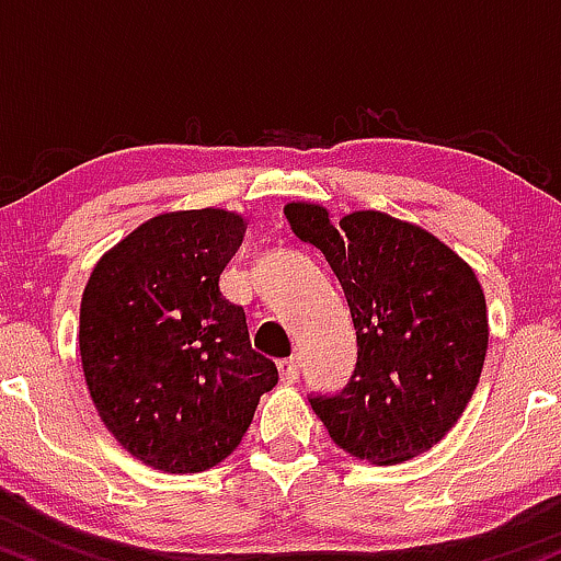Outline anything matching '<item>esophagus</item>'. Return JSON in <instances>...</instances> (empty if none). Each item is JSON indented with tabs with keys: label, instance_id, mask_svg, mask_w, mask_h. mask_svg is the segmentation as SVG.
Masks as SVG:
<instances>
[{
	"label": "esophagus",
	"instance_id": "34e87169",
	"mask_svg": "<svg viewBox=\"0 0 561 561\" xmlns=\"http://www.w3.org/2000/svg\"><path fill=\"white\" fill-rule=\"evenodd\" d=\"M278 370L283 383H294L299 379V360L297 357H283V360H278Z\"/></svg>",
	"mask_w": 561,
	"mask_h": 561
}]
</instances>
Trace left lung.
Instances as JSON below:
<instances>
[{
    "mask_svg": "<svg viewBox=\"0 0 561 561\" xmlns=\"http://www.w3.org/2000/svg\"><path fill=\"white\" fill-rule=\"evenodd\" d=\"M299 241L323 251L347 297L357 365L347 387L310 405L331 439L392 467L430 450L461 419L488 352L474 270L437 236L383 211L333 222L310 201L283 206Z\"/></svg>",
    "mask_w": 561,
    "mask_h": 561,
    "instance_id": "obj_1",
    "label": "left lung"
}]
</instances>
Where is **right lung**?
<instances>
[{"label": "right lung", "mask_w": 561, "mask_h": 561, "mask_svg": "<svg viewBox=\"0 0 561 561\" xmlns=\"http://www.w3.org/2000/svg\"><path fill=\"white\" fill-rule=\"evenodd\" d=\"M247 225L214 206L163 211L105 251L87 280V389L105 430L145 467H217L278 383L275 363L251 350L243 307L219 291Z\"/></svg>", "instance_id": "1"}]
</instances>
